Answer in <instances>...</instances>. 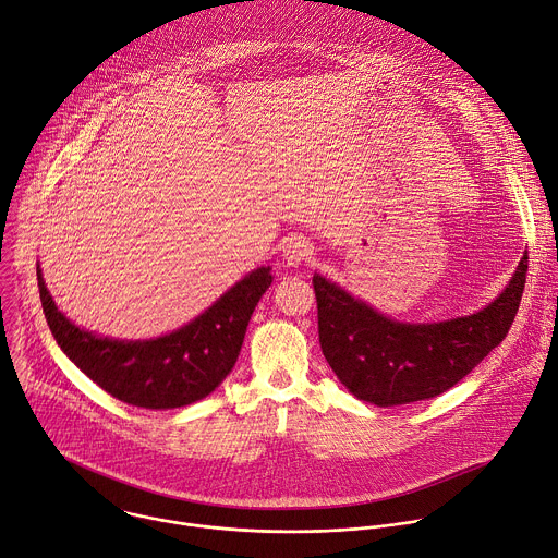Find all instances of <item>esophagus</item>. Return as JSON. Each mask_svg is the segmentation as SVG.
Segmentation results:
<instances>
[{
  "label": "esophagus",
  "instance_id": "34e87169",
  "mask_svg": "<svg viewBox=\"0 0 558 558\" xmlns=\"http://www.w3.org/2000/svg\"><path fill=\"white\" fill-rule=\"evenodd\" d=\"M311 254H313V245H311L306 239H302V236L289 239V241L284 243V247H282V256H284L287 265H291V267H295V265L308 260Z\"/></svg>",
  "mask_w": 558,
  "mask_h": 558
}]
</instances>
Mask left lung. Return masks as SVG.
<instances>
[{"label": "left lung", "instance_id": "left-lung-1", "mask_svg": "<svg viewBox=\"0 0 558 558\" xmlns=\"http://www.w3.org/2000/svg\"><path fill=\"white\" fill-rule=\"evenodd\" d=\"M525 271L527 254L486 308L438 324L395 322L315 274L322 352L361 401L392 408L434 399L504 341L519 311Z\"/></svg>", "mask_w": 558, "mask_h": 558}]
</instances>
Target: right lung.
Masks as SVG:
<instances>
[{
	"instance_id": "right-lung-1",
	"label": "right lung",
	"mask_w": 558,
	"mask_h": 558,
	"mask_svg": "<svg viewBox=\"0 0 558 558\" xmlns=\"http://www.w3.org/2000/svg\"><path fill=\"white\" fill-rule=\"evenodd\" d=\"M37 280L48 326L76 367L122 403L172 410L206 399L232 373L250 317L274 278L269 267H258L193 322L146 341H118L74 326L57 308L39 267Z\"/></svg>"
}]
</instances>
